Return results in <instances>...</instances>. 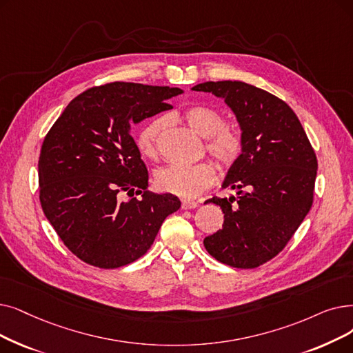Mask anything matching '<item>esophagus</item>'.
Wrapping results in <instances>:
<instances>
[{
	"label": "esophagus",
	"mask_w": 353,
	"mask_h": 353,
	"mask_svg": "<svg viewBox=\"0 0 353 353\" xmlns=\"http://www.w3.org/2000/svg\"><path fill=\"white\" fill-rule=\"evenodd\" d=\"M199 203L193 201H181V209H194L197 208Z\"/></svg>",
	"instance_id": "34e87169"
}]
</instances>
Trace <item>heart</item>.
Masks as SVG:
<instances>
[{"label":"heart","mask_w":353,"mask_h":353,"mask_svg":"<svg viewBox=\"0 0 353 353\" xmlns=\"http://www.w3.org/2000/svg\"><path fill=\"white\" fill-rule=\"evenodd\" d=\"M183 121L197 134L206 139V150L223 170L231 168L242 154L243 141L238 130L225 125V117L206 105H192L181 114ZM167 125L164 117L152 119L140 131L137 145L147 159L159 157V139ZM216 172L209 161L193 165H168L156 173L159 190L183 199H193L209 189Z\"/></svg>","instance_id":"heart-1"}]
</instances>
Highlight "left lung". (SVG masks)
Segmentation results:
<instances>
[{"mask_svg": "<svg viewBox=\"0 0 353 353\" xmlns=\"http://www.w3.org/2000/svg\"><path fill=\"white\" fill-rule=\"evenodd\" d=\"M223 98L239 122L243 148L223 188L236 196L212 197L222 229L203 239L222 264L256 268L287 245L313 203L317 159L294 111L270 92L239 81L192 88Z\"/></svg>", "mask_w": 353, "mask_h": 353, "instance_id": "8db88e82", "label": "left lung"}]
</instances>
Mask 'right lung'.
Instances as JSON below:
<instances>
[{
	"label": "right lung",
	"instance_id": "1",
	"mask_svg": "<svg viewBox=\"0 0 353 353\" xmlns=\"http://www.w3.org/2000/svg\"><path fill=\"white\" fill-rule=\"evenodd\" d=\"M181 92L131 82L90 88L66 106L44 137L41 209L83 263L106 270L134 263L180 208L176 196L147 190V167L130 131L170 110L167 99ZM122 194L130 196L128 201H120Z\"/></svg>",
	"mask_w": 353,
	"mask_h": 353
}]
</instances>
